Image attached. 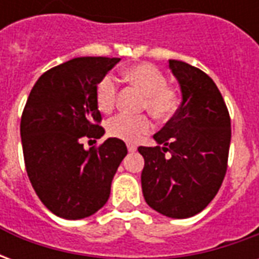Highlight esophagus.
<instances>
[{
    "mask_svg": "<svg viewBox=\"0 0 259 259\" xmlns=\"http://www.w3.org/2000/svg\"><path fill=\"white\" fill-rule=\"evenodd\" d=\"M127 150H129V152H135L137 150V147L135 144H127Z\"/></svg>",
    "mask_w": 259,
    "mask_h": 259,
    "instance_id": "1",
    "label": "esophagus"
}]
</instances>
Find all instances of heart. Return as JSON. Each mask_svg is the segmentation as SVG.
Listing matches in <instances>:
<instances>
[{"mask_svg":"<svg viewBox=\"0 0 259 259\" xmlns=\"http://www.w3.org/2000/svg\"><path fill=\"white\" fill-rule=\"evenodd\" d=\"M126 81L135 85L144 96L143 107L158 119H168L176 109L178 100L175 91L166 85V77L158 68L150 64H140L126 68L122 72ZM118 87L112 76H104L97 84V105L102 112H109L116 101ZM152 127V123L146 115L130 116L118 115L108 122V133L119 140L136 143Z\"/></svg>","mask_w":259,"mask_h":259,"instance_id":"heart-1","label":"heart"}]
</instances>
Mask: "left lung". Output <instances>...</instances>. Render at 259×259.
Returning a JSON list of instances; mask_svg holds the SVG:
<instances>
[{
	"label": "left lung",
	"instance_id": "obj_1",
	"mask_svg": "<svg viewBox=\"0 0 259 259\" xmlns=\"http://www.w3.org/2000/svg\"><path fill=\"white\" fill-rule=\"evenodd\" d=\"M182 104L154 135L157 147H139L144 168L141 189L152 209L185 219L201 212L217 195L228 168L230 118L213 80L198 68L169 59ZM169 152V154L166 152Z\"/></svg>",
	"mask_w": 259,
	"mask_h": 259
}]
</instances>
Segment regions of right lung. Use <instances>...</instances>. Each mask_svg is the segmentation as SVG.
<instances>
[{
    "instance_id": "1",
    "label": "right lung",
    "mask_w": 259,
    "mask_h": 259,
    "mask_svg": "<svg viewBox=\"0 0 259 259\" xmlns=\"http://www.w3.org/2000/svg\"><path fill=\"white\" fill-rule=\"evenodd\" d=\"M120 58L79 57L50 69L33 85L20 120L26 170L44 205L64 219H83L105 205L118 166L127 154L109 137L84 150L83 137L105 130L97 84Z\"/></svg>"
}]
</instances>
